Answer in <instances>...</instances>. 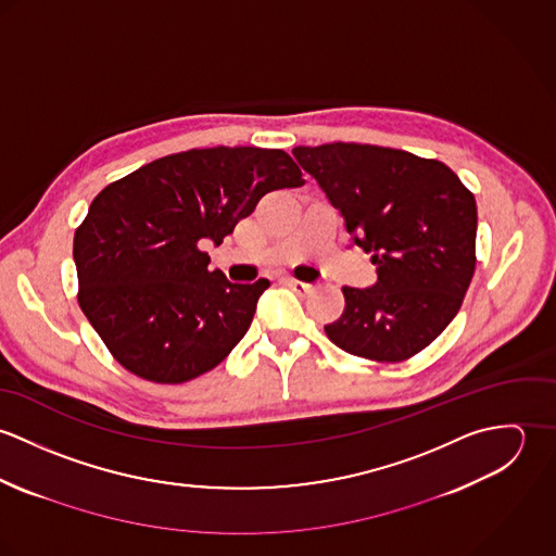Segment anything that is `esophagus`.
I'll return each instance as SVG.
<instances>
[{"instance_id": "esophagus-1", "label": "esophagus", "mask_w": 556, "mask_h": 556, "mask_svg": "<svg viewBox=\"0 0 556 556\" xmlns=\"http://www.w3.org/2000/svg\"><path fill=\"white\" fill-rule=\"evenodd\" d=\"M285 285H287L289 289H293L298 295H306V293H311V291H313V285L302 282V280H293V278H287V280H285Z\"/></svg>"}]
</instances>
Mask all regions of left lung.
<instances>
[{"label":"left lung","mask_w":556,"mask_h":556,"mask_svg":"<svg viewBox=\"0 0 556 556\" xmlns=\"http://www.w3.org/2000/svg\"><path fill=\"white\" fill-rule=\"evenodd\" d=\"M370 252L377 285L342 287L344 313L325 325L342 351L396 364L426 349L458 315L476 271L473 192L443 162L404 150L325 143L293 150Z\"/></svg>","instance_id":"obj_1"}]
</instances>
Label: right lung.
Instances as JSON below:
<instances>
[{"label":"right lung","mask_w":556,"mask_h":556,"mask_svg":"<svg viewBox=\"0 0 556 556\" xmlns=\"http://www.w3.org/2000/svg\"><path fill=\"white\" fill-rule=\"evenodd\" d=\"M282 150L207 148L143 164L109 184L75 233L79 306L111 355L152 383L216 368L269 287L210 271L201 245L233 233L271 190L302 186Z\"/></svg>","instance_id":"right-lung-1"}]
</instances>
